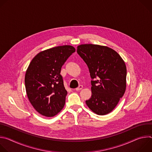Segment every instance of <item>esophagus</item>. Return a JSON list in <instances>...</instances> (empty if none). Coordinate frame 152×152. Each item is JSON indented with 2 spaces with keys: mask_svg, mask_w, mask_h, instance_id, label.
Returning <instances> with one entry per match:
<instances>
[{
  "mask_svg": "<svg viewBox=\"0 0 152 152\" xmlns=\"http://www.w3.org/2000/svg\"><path fill=\"white\" fill-rule=\"evenodd\" d=\"M82 88H83V86H82V85H79L77 88H76V91H80V90H81Z\"/></svg>",
  "mask_w": 152,
  "mask_h": 152,
  "instance_id": "obj_1",
  "label": "esophagus"
}]
</instances>
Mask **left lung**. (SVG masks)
I'll list each match as a JSON object with an SVG mask.
<instances>
[{
    "instance_id": "8db88e82",
    "label": "left lung",
    "mask_w": 152,
    "mask_h": 152,
    "mask_svg": "<svg viewBox=\"0 0 152 152\" xmlns=\"http://www.w3.org/2000/svg\"><path fill=\"white\" fill-rule=\"evenodd\" d=\"M77 53L87 65L92 79V95L86 104L98 115L111 113L126 90L124 62L115 50L103 46L82 45Z\"/></svg>"
}]
</instances>
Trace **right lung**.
<instances>
[{"mask_svg":"<svg viewBox=\"0 0 152 152\" xmlns=\"http://www.w3.org/2000/svg\"><path fill=\"white\" fill-rule=\"evenodd\" d=\"M75 49L72 46L55 47L38 53L26 70L25 83L28 97L40 114L53 117L66 103L61 67Z\"/></svg>","mask_w":152,"mask_h":152,"instance_id":"add662e5","label":"right lung"}]
</instances>
